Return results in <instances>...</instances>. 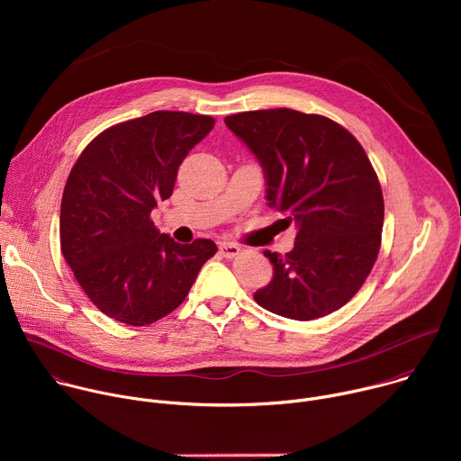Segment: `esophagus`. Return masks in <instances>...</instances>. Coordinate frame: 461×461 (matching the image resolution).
<instances>
[{"label": "esophagus", "mask_w": 461, "mask_h": 461, "mask_svg": "<svg viewBox=\"0 0 461 461\" xmlns=\"http://www.w3.org/2000/svg\"><path fill=\"white\" fill-rule=\"evenodd\" d=\"M219 249H221L222 257H228V258L237 257V255H239V251H240V248H239L235 242H226V240H224V242H221Z\"/></svg>", "instance_id": "34e87169"}]
</instances>
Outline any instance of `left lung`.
I'll return each mask as SVG.
<instances>
[{
  "label": "left lung",
  "mask_w": 461,
  "mask_h": 461,
  "mask_svg": "<svg viewBox=\"0 0 461 461\" xmlns=\"http://www.w3.org/2000/svg\"><path fill=\"white\" fill-rule=\"evenodd\" d=\"M224 122L265 169L268 206L297 228L285 257L265 251L274 279L253 299L295 321L339 310L366 281L381 246L383 193L365 149L338 122L286 107Z\"/></svg>",
  "instance_id": "left-lung-1"
}]
</instances>
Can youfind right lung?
I'll return each mask as SVG.
<instances>
[{
    "instance_id": "1",
    "label": "right lung",
    "mask_w": 461,
    "mask_h": 461,
    "mask_svg": "<svg viewBox=\"0 0 461 461\" xmlns=\"http://www.w3.org/2000/svg\"><path fill=\"white\" fill-rule=\"evenodd\" d=\"M215 120L155 111L116 123L82 151L65 184L59 246L93 304L114 321L144 326L185 299L217 244H178L151 212L173 194L185 155Z\"/></svg>"
}]
</instances>
